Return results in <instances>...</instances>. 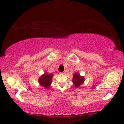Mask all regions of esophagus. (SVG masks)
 <instances>
[{
  "mask_svg": "<svg viewBox=\"0 0 124 124\" xmlns=\"http://www.w3.org/2000/svg\"><path fill=\"white\" fill-rule=\"evenodd\" d=\"M60 74H65V73H66V72H62H62H60Z\"/></svg>",
  "mask_w": 124,
  "mask_h": 124,
  "instance_id": "1",
  "label": "esophagus"
}]
</instances>
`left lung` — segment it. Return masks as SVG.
<instances>
[{
    "label": "left lung",
    "instance_id": "1",
    "mask_svg": "<svg viewBox=\"0 0 124 124\" xmlns=\"http://www.w3.org/2000/svg\"><path fill=\"white\" fill-rule=\"evenodd\" d=\"M73 83H74L75 87H79L80 85L82 84L84 81V78L83 77L80 76L78 73H75L73 75Z\"/></svg>",
    "mask_w": 124,
    "mask_h": 124
}]
</instances>
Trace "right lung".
Returning <instances> with one entry per match:
<instances>
[{"label":"right lung","instance_id":"1","mask_svg":"<svg viewBox=\"0 0 124 124\" xmlns=\"http://www.w3.org/2000/svg\"><path fill=\"white\" fill-rule=\"evenodd\" d=\"M52 76H53V74H48L47 73H45L39 79V82L40 84L42 86L46 88V89L49 88V86L51 84Z\"/></svg>","mask_w":124,"mask_h":124}]
</instances>
